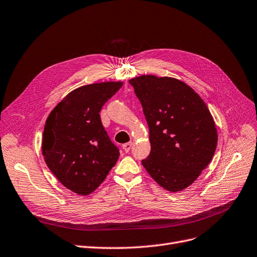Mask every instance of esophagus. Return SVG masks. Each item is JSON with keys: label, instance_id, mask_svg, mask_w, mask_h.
I'll list each match as a JSON object with an SVG mask.
<instances>
[{"label": "esophagus", "instance_id": "1", "mask_svg": "<svg viewBox=\"0 0 257 257\" xmlns=\"http://www.w3.org/2000/svg\"><path fill=\"white\" fill-rule=\"evenodd\" d=\"M131 147H132V142H129V143H126L122 145V149H124L125 152H129Z\"/></svg>", "mask_w": 257, "mask_h": 257}]
</instances>
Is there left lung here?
Returning <instances> with one entry per match:
<instances>
[{
  "label": "left lung",
  "mask_w": 257,
  "mask_h": 257,
  "mask_svg": "<svg viewBox=\"0 0 257 257\" xmlns=\"http://www.w3.org/2000/svg\"><path fill=\"white\" fill-rule=\"evenodd\" d=\"M149 127L151 151L143 166L171 192L190 186L213 158L217 131L193 89L173 77L142 75L129 81Z\"/></svg>",
  "instance_id": "8db88e82"
}]
</instances>
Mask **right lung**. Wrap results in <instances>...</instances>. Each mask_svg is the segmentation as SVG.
I'll use <instances>...</instances> for the list:
<instances>
[{
	"mask_svg": "<svg viewBox=\"0 0 257 257\" xmlns=\"http://www.w3.org/2000/svg\"><path fill=\"white\" fill-rule=\"evenodd\" d=\"M121 86V82H104L77 88L46 120L44 160L62 185L77 194L93 192L118 160V148L109 139L99 111Z\"/></svg>",
	"mask_w": 257,
	"mask_h": 257,
	"instance_id": "right-lung-1",
	"label": "right lung"
}]
</instances>
